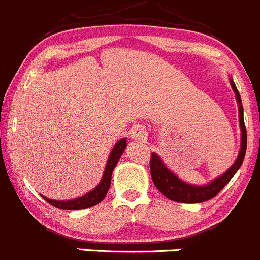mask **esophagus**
<instances>
[{"label":"esophagus","mask_w":260,"mask_h":260,"mask_svg":"<svg viewBox=\"0 0 260 260\" xmlns=\"http://www.w3.org/2000/svg\"><path fill=\"white\" fill-rule=\"evenodd\" d=\"M131 137L133 140H137V141H145L147 138V132L141 125H135L132 131H131Z\"/></svg>","instance_id":"esophagus-1"}]
</instances>
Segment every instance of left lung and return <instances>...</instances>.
Wrapping results in <instances>:
<instances>
[{
	"instance_id": "left-lung-1",
	"label": "left lung",
	"mask_w": 260,
	"mask_h": 260,
	"mask_svg": "<svg viewBox=\"0 0 260 260\" xmlns=\"http://www.w3.org/2000/svg\"><path fill=\"white\" fill-rule=\"evenodd\" d=\"M231 86L234 88L235 93H236L237 103H239V116H240V128H241V149H240L239 156H237L236 161L234 166L225 171L224 174L215 178L212 183L207 186H191L186 182H182L178 177L174 173H172L164 163L161 161L159 156L155 152L151 154V159H150V172H151V178L154 185L156 186L157 190L167 196L168 199L178 203H201V201H207L209 199L214 198L215 195L222 191L232 177L235 176L239 168L241 167L242 161H244L245 154H246V145H247V135H246V127L244 123V108L241 104V97H240L239 91H237L236 86H235L234 81L231 79Z\"/></svg>"
}]
</instances>
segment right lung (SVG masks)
<instances>
[{"label": "right lung", "instance_id": "right-lung-1", "mask_svg": "<svg viewBox=\"0 0 260 260\" xmlns=\"http://www.w3.org/2000/svg\"><path fill=\"white\" fill-rule=\"evenodd\" d=\"M127 146V141L125 138L119 140L118 142L114 146L113 151H111L110 156L108 159V164L105 167V172H104L103 179H101L100 185L97 186L94 190H92L91 192L86 193V195L81 196L78 199H73V200L68 201H60V200H52V199H48L42 196L47 203H50L53 207L59 208V209H65V210H78V209H86V208H91L96 204H99L100 201L104 200V198L108 193L109 188H110L111 183V174H113L114 168H115L118 160L122 156L123 151L125 150Z\"/></svg>", "mask_w": 260, "mask_h": 260}]
</instances>
